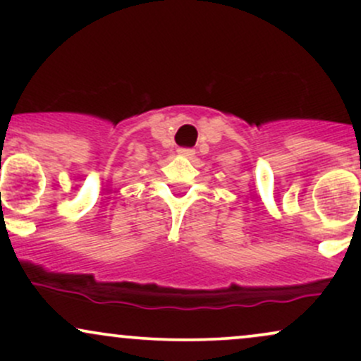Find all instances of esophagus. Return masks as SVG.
<instances>
[{
	"label": "esophagus",
	"mask_w": 361,
	"mask_h": 361,
	"mask_svg": "<svg viewBox=\"0 0 361 361\" xmlns=\"http://www.w3.org/2000/svg\"><path fill=\"white\" fill-rule=\"evenodd\" d=\"M178 154H181V156H185V157H193L195 149H192V147H180V149H178Z\"/></svg>",
	"instance_id": "34e87169"
}]
</instances>
